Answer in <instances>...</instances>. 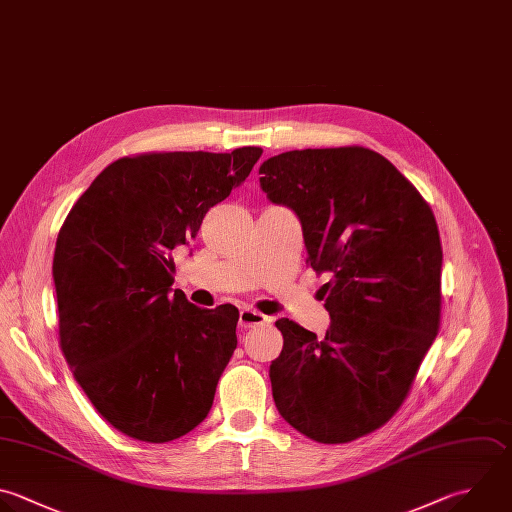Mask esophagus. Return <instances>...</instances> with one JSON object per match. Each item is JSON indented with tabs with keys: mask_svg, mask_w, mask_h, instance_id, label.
I'll use <instances>...</instances> for the list:
<instances>
[{
	"mask_svg": "<svg viewBox=\"0 0 512 512\" xmlns=\"http://www.w3.org/2000/svg\"><path fill=\"white\" fill-rule=\"evenodd\" d=\"M266 322H268V316H264L258 310H252L248 306H244L240 310V326L242 328H254V326H260V324H266Z\"/></svg>",
	"mask_w": 512,
	"mask_h": 512,
	"instance_id": "esophagus-1",
	"label": "esophagus"
}]
</instances>
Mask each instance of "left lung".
Wrapping results in <instances>:
<instances>
[{
  "label": "left lung",
  "instance_id": "obj_1",
  "mask_svg": "<svg viewBox=\"0 0 512 512\" xmlns=\"http://www.w3.org/2000/svg\"><path fill=\"white\" fill-rule=\"evenodd\" d=\"M260 188L302 224L308 262L330 272L324 338L276 320L270 364L280 416L324 444L380 428L406 398L440 322L442 248L432 210L380 154L292 150L260 166Z\"/></svg>",
  "mask_w": 512,
  "mask_h": 512
}]
</instances>
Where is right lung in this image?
I'll return each mask as SVG.
<instances>
[{"instance_id":"obj_1","label":"right lung","mask_w":512,"mask_h":512,"mask_svg":"<svg viewBox=\"0 0 512 512\" xmlns=\"http://www.w3.org/2000/svg\"><path fill=\"white\" fill-rule=\"evenodd\" d=\"M262 156L166 152L110 164L56 242L62 352L96 410L120 432L168 442L210 412L236 350L238 308L174 290V254Z\"/></svg>"}]
</instances>
